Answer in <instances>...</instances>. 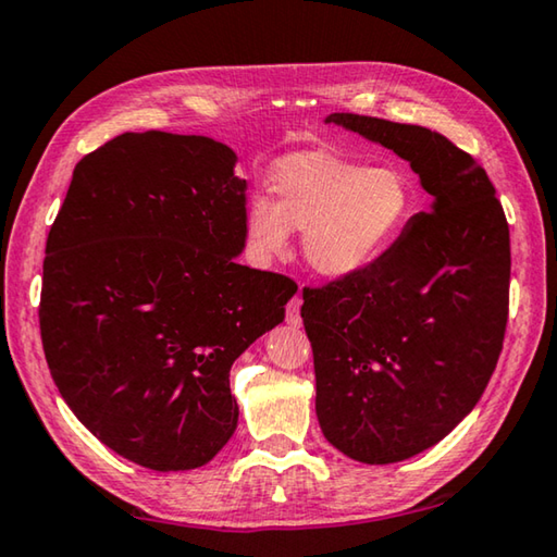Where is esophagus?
Instances as JSON below:
<instances>
[{"instance_id": "34e87169", "label": "esophagus", "mask_w": 557, "mask_h": 557, "mask_svg": "<svg viewBox=\"0 0 557 557\" xmlns=\"http://www.w3.org/2000/svg\"><path fill=\"white\" fill-rule=\"evenodd\" d=\"M299 309H301V297H299V292H297V295L287 301V312H285V319H287V324H289V326H299V324H301Z\"/></svg>"}]
</instances>
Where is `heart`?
Segmentation results:
<instances>
[{
    "label": "heart",
    "instance_id": "heart-1",
    "mask_svg": "<svg viewBox=\"0 0 557 557\" xmlns=\"http://www.w3.org/2000/svg\"><path fill=\"white\" fill-rule=\"evenodd\" d=\"M272 201L256 196L245 238L260 262L282 258L289 231L317 275L351 277L398 240L414 211V184L403 166H369L329 152H299L272 169Z\"/></svg>",
    "mask_w": 557,
    "mask_h": 557
}]
</instances>
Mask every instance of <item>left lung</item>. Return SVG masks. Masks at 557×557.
<instances>
[{"label": "left lung", "mask_w": 557, "mask_h": 557, "mask_svg": "<svg viewBox=\"0 0 557 557\" xmlns=\"http://www.w3.org/2000/svg\"><path fill=\"white\" fill-rule=\"evenodd\" d=\"M326 122L393 149L435 199L369 268L301 289L324 437L356 461L393 465L447 437L492 379L508 223L484 166L440 132L354 112Z\"/></svg>", "instance_id": "8db88e82"}]
</instances>
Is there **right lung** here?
<instances>
[{
	"label": "right lung",
	"instance_id": "add662e5",
	"mask_svg": "<svg viewBox=\"0 0 557 557\" xmlns=\"http://www.w3.org/2000/svg\"><path fill=\"white\" fill-rule=\"evenodd\" d=\"M231 147L125 132L81 159L49 231L39 305L55 388L120 457L203 467L238 425L231 366L285 319L295 280L238 265Z\"/></svg>",
	"mask_w": 557,
	"mask_h": 557
}]
</instances>
